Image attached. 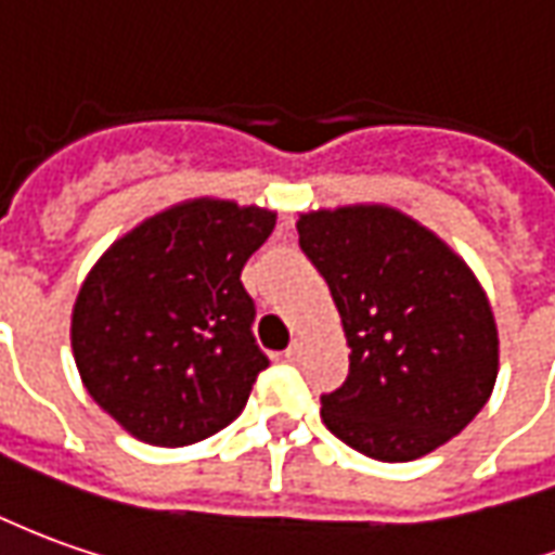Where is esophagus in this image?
<instances>
[{"instance_id":"34e87169","label":"esophagus","mask_w":555,"mask_h":555,"mask_svg":"<svg viewBox=\"0 0 555 555\" xmlns=\"http://www.w3.org/2000/svg\"><path fill=\"white\" fill-rule=\"evenodd\" d=\"M300 356H304V343L294 340L288 349H285V361H300Z\"/></svg>"}]
</instances>
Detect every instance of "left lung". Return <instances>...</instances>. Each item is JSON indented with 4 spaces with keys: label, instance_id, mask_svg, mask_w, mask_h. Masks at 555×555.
<instances>
[{
    "label": "left lung",
    "instance_id": "8db88e82",
    "mask_svg": "<svg viewBox=\"0 0 555 555\" xmlns=\"http://www.w3.org/2000/svg\"><path fill=\"white\" fill-rule=\"evenodd\" d=\"M297 233L349 343L346 383L322 395L327 431L379 462L443 447L499 376V327L480 279L435 230L383 203L304 212Z\"/></svg>",
    "mask_w": 555,
    "mask_h": 555
}]
</instances>
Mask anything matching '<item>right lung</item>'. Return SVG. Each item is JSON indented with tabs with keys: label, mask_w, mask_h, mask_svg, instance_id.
I'll return each instance as SVG.
<instances>
[{
	"label": "right lung",
	"mask_w": 555,
	"mask_h": 555,
	"mask_svg": "<svg viewBox=\"0 0 555 555\" xmlns=\"http://www.w3.org/2000/svg\"><path fill=\"white\" fill-rule=\"evenodd\" d=\"M273 228V209L184 199L93 263L72 307V356L90 398L127 435L188 447L243 413L270 361L240 273Z\"/></svg>",
	"instance_id": "right-lung-1"
}]
</instances>
